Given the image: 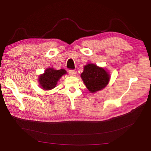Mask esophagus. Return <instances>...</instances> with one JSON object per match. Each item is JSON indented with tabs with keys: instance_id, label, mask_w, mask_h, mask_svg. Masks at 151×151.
<instances>
[{
	"instance_id": "obj_1",
	"label": "esophagus",
	"mask_w": 151,
	"mask_h": 151,
	"mask_svg": "<svg viewBox=\"0 0 151 151\" xmlns=\"http://www.w3.org/2000/svg\"><path fill=\"white\" fill-rule=\"evenodd\" d=\"M68 73L70 76H75L76 75V71L75 70H68Z\"/></svg>"
}]
</instances>
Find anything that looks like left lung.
I'll return each instance as SVG.
<instances>
[{
  "instance_id": "8db88e82",
  "label": "left lung",
  "mask_w": 151,
  "mask_h": 151,
  "mask_svg": "<svg viewBox=\"0 0 151 151\" xmlns=\"http://www.w3.org/2000/svg\"><path fill=\"white\" fill-rule=\"evenodd\" d=\"M81 76L86 88L92 93L104 88L110 79L109 75L104 68L94 64L86 65Z\"/></svg>"
}]
</instances>
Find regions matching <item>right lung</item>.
<instances>
[{"label":"right lung","mask_w":151,"mask_h":151,"mask_svg":"<svg viewBox=\"0 0 151 151\" xmlns=\"http://www.w3.org/2000/svg\"><path fill=\"white\" fill-rule=\"evenodd\" d=\"M66 72L65 69L55 70L53 68H47L43 75L39 77V83L40 86L45 90H50L54 88L57 85L58 81Z\"/></svg>","instance_id":"right-lung-1"}]
</instances>
